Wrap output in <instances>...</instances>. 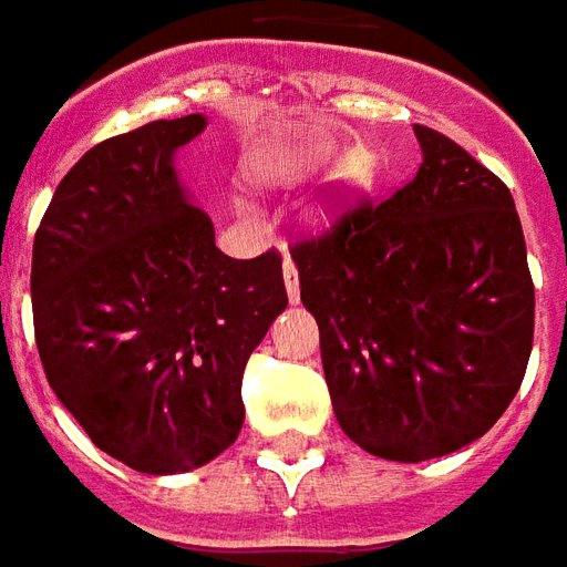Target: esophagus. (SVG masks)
Segmentation results:
<instances>
[{"label": "esophagus", "mask_w": 567, "mask_h": 567, "mask_svg": "<svg viewBox=\"0 0 567 567\" xmlns=\"http://www.w3.org/2000/svg\"><path fill=\"white\" fill-rule=\"evenodd\" d=\"M282 276H285V288H288V300L297 303V300H300V279H297V267L291 258H285Z\"/></svg>", "instance_id": "obj_1"}]
</instances>
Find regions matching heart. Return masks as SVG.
Segmentation results:
<instances>
[{
  "label": "heart",
  "mask_w": 567,
  "mask_h": 567,
  "mask_svg": "<svg viewBox=\"0 0 567 567\" xmlns=\"http://www.w3.org/2000/svg\"><path fill=\"white\" fill-rule=\"evenodd\" d=\"M288 166L285 161H267V163H260V173L264 175H279Z\"/></svg>",
  "instance_id": "b5f03b06"
}]
</instances>
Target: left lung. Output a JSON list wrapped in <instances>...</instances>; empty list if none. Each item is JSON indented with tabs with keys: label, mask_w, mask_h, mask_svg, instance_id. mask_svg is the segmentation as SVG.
Returning <instances> with one entry per match:
<instances>
[{
	"label": "left lung",
	"mask_w": 567,
	"mask_h": 567,
	"mask_svg": "<svg viewBox=\"0 0 567 567\" xmlns=\"http://www.w3.org/2000/svg\"><path fill=\"white\" fill-rule=\"evenodd\" d=\"M413 130V182L385 199H343L291 243L337 422L392 462L483 437L519 392L535 340L511 190L443 133Z\"/></svg>",
	"instance_id": "left-lung-1"
}]
</instances>
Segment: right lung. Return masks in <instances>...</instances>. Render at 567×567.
<instances>
[{
	"mask_svg": "<svg viewBox=\"0 0 567 567\" xmlns=\"http://www.w3.org/2000/svg\"><path fill=\"white\" fill-rule=\"evenodd\" d=\"M203 127L185 115L100 142L56 185L32 246L44 377L142 474H182L234 443L248 355L288 307L282 255L227 258L175 178V151Z\"/></svg>",
	"mask_w": 567,
	"mask_h": 567,
	"instance_id": "obj_1",
	"label": "right lung"
}]
</instances>
